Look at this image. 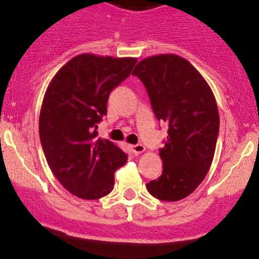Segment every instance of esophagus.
<instances>
[{
  "label": "esophagus",
  "mask_w": 259,
  "mask_h": 259,
  "mask_svg": "<svg viewBox=\"0 0 259 259\" xmlns=\"http://www.w3.org/2000/svg\"><path fill=\"white\" fill-rule=\"evenodd\" d=\"M132 150L134 154H140V153L144 152L145 147L143 144H135V145H132Z\"/></svg>",
  "instance_id": "1"
}]
</instances>
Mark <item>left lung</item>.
Listing matches in <instances>:
<instances>
[{
	"mask_svg": "<svg viewBox=\"0 0 259 259\" xmlns=\"http://www.w3.org/2000/svg\"><path fill=\"white\" fill-rule=\"evenodd\" d=\"M145 86L153 112L168 124L159 149L163 172L147 183L162 201L187 197L204 181L219 135V111L204 77L185 58L159 54L139 62L133 71Z\"/></svg>",
	"mask_w": 259,
	"mask_h": 259,
	"instance_id": "8db88e82",
	"label": "left lung"
}]
</instances>
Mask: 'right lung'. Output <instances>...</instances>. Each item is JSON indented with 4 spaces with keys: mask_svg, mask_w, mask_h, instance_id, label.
Listing matches in <instances>:
<instances>
[{
    "mask_svg": "<svg viewBox=\"0 0 259 259\" xmlns=\"http://www.w3.org/2000/svg\"><path fill=\"white\" fill-rule=\"evenodd\" d=\"M135 58L79 54L62 67L48 86L39 119L42 150L63 187L84 200L106 196L114 173L127 155L97 137L107 100L129 77Z\"/></svg>",
    "mask_w": 259,
    "mask_h": 259,
    "instance_id": "obj_1",
    "label": "right lung"
}]
</instances>
